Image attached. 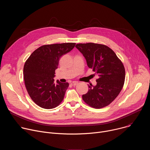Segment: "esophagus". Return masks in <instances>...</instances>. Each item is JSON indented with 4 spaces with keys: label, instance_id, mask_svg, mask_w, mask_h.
Returning a JSON list of instances; mask_svg holds the SVG:
<instances>
[{
    "label": "esophagus",
    "instance_id": "obj_1",
    "mask_svg": "<svg viewBox=\"0 0 150 150\" xmlns=\"http://www.w3.org/2000/svg\"><path fill=\"white\" fill-rule=\"evenodd\" d=\"M77 83H78V82H76V81H73L72 82H71V85H74V86H75V85H77Z\"/></svg>",
    "mask_w": 150,
    "mask_h": 150
}]
</instances>
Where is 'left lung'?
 Returning a JSON list of instances; mask_svg holds the SVG:
<instances>
[{"instance_id": "1", "label": "left lung", "mask_w": 150, "mask_h": 150, "mask_svg": "<svg viewBox=\"0 0 150 150\" xmlns=\"http://www.w3.org/2000/svg\"><path fill=\"white\" fill-rule=\"evenodd\" d=\"M86 59L89 68L98 75L97 85H88L83 100L95 109L109 105L121 91L125 79V70L116 53L107 46L88 42L75 46Z\"/></svg>"}]
</instances>
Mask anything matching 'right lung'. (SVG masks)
<instances>
[{
	"label": "right lung",
	"instance_id": "right-lung-1",
	"mask_svg": "<svg viewBox=\"0 0 150 150\" xmlns=\"http://www.w3.org/2000/svg\"><path fill=\"white\" fill-rule=\"evenodd\" d=\"M75 42L44 45L38 47L25 63L24 79L27 92L38 106L53 109L63 101L68 82H54L55 70L60 58L72 50Z\"/></svg>",
	"mask_w": 150,
	"mask_h": 150
}]
</instances>
